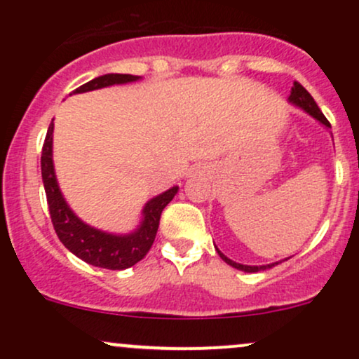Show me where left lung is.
I'll use <instances>...</instances> for the list:
<instances>
[{"mask_svg":"<svg viewBox=\"0 0 359 359\" xmlns=\"http://www.w3.org/2000/svg\"><path fill=\"white\" fill-rule=\"evenodd\" d=\"M288 101H290L292 104H295V106H299V108H302L304 111H306V113L311 114L312 118H316L317 121L323 123L324 126L331 128V123H329L327 119H325V116L323 114V111L319 109V106H317V102L314 101V97H312L311 94L307 93V89L304 88L302 84H299L297 81L294 82V88H292V90H290V96H288ZM217 253H219V257L224 259V262L228 263V265H231V266H234V269H238V270L248 271V273H255V271L266 270V269H271V266L278 265V262L277 263H271V265H262V266L241 265V263H236V262H233V259H229L228 257H224V255H222L219 250H217Z\"/></svg>","mask_w":359,"mask_h":359,"instance_id":"obj_1","label":"left lung"}]
</instances>
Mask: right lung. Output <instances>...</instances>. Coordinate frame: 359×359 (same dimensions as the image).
<instances>
[{
  "label": "right lung",
  "mask_w": 359,
  "mask_h": 359,
  "mask_svg": "<svg viewBox=\"0 0 359 359\" xmlns=\"http://www.w3.org/2000/svg\"><path fill=\"white\" fill-rule=\"evenodd\" d=\"M138 79V76H131V74H106V76H100L82 84L81 88L74 90V94L88 93V90L101 89L113 84H126V82H135ZM52 133L53 121L48 126L42 148V180L45 194H47L50 219L57 236L65 248L89 265L108 270L130 269L140 259L145 258V255L150 251L156 231H158L162 211L174 199L179 187L168 189V191L148 201L143 208L142 224L133 233L109 234L96 228H90L71 211L64 196H62L59 184H57L52 160Z\"/></svg>",
  "instance_id": "right-lung-1"
}]
</instances>
